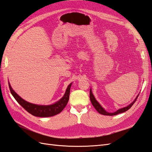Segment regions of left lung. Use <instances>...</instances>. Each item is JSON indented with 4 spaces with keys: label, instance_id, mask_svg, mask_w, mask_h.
Wrapping results in <instances>:
<instances>
[{
    "label": "left lung",
    "instance_id": "left-lung-1",
    "mask_svg": "<svg viewBox=\"0 0 152 152\" xmlns=\"http://www.w3.org/2000/svg\"><path fill=\"white\" fill-rule=\"evenodd\" d=\"M139 94L137 95V97L135 98V100H134L129 105H128V106L122 107L121 109H119L118 110H117L114 113H109V112H107L106 111H105V109L102 107V105L99 103H98V101L96 100V98H95V97L94 96V95L92 93V90H91V89H90V100H91V103H92L94 107L96 109V110L98 113H100L102 115H108V116L116 115H118L119 113H124L126 111H128L129 108L132 107V106L134 104V103H135V101L137 99V98H138V96H139Z\"/></svg>",
    "mask_w": 152,
    "mask_h": 152
}]
</instances>
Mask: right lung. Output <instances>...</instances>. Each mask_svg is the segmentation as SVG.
Listing matches in <instances>:
<instances>
[{
	"instance_id": "obj_1",
	"label": "right lung",
	"mask_w": 152,
	"mask_h": 152,
	"mask_svg": "<svg viewBox=\"0 0 152 152\" xmlns=\"http://www.w3.org/2000/svg\"><path fill=\"white\" fill-rule=\"evenodd\" d=\"M8 84L10 92H11L16 101L29 113L34 116H38V117H50V116H54L61 113L68 103V101L69 100L70 87L72 86V83H70L69 85L66 89L65 94L63 95V96L59 100L53 104L45 105L31 104L24 100L14 91L11 86H10L9 82Z\"/></svg>"
}]
</instances>
